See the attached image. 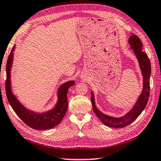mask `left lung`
<instances>
[{
	"label": "left lung",
	"instance_id": "left-lung-1",
	"mask_svg": "<svg viewBox=\"0 0 161 161\" xmlns=\"http://www.w3.org/2000/svg\"><path fill=\"white\" fill-rule=\"evenodd\" d=\"M128 43L131 49L133 50L135 56H136L143 77V87L142 93L138 97V99L134 104L130 111L121 117H114L108 114H103L102 112L96 108L95 104V97L93 91H91V103L93 111L103 124L111 128H124L130 124L135 121L145 108L149 97L150 90V75H151V64L149 58L146 53L142 51V43L140 39L135 35L131 33L129 37Z\"/></svg>",
	"mask_w": 161,
	"mask_h": 161
}]
</instances>
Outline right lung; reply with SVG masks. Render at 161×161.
<instances>
[{
  "mask_svg": "<svg viewBox=\"0 0 161 161\" xmlns=\"http://www.w3.org/2000/svg\"><path fill=\"white\" fill-rule=\"evenodd\" d=\"M14 49L15 45L9 53L6 65L7 80L5 82V91L9 105L16 114L31 128L36 130H47L56 127L63 120L67 111L68 91L69 88L75 84V81H68L59 86L56 93L57 101L51 109L44 112H38L27 108L17 99L12 90L11 69L13 64Z\"/></svg>",
  "mask_w": 161,
  "mask_h": 161,
  "instance_id": "obj_1",
  "label": "right lung"
}]
</instances>
